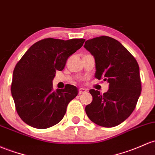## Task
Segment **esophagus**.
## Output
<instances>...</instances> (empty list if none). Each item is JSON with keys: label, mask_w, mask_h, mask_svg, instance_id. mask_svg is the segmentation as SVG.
I'll list each match as a JSON object with an SVG mask.
<instances>
[{"label": "esophagus", "mask_w": 155, "mask_h": 155, "mask_svg": "<svg viewBox=\"0 0 155 155\" xmlns=\"http://www.w3.org/2000/svg\"><path fill=\"white\" fill-rule=\"evenodd\" d=\"M86 90L83 89V88H80V89L79 90V94H82V93H86Z\"/></svg>", "instance_id": "esophagus-1"}]
</instances>
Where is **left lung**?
I'll list each match as a JSON object with an SVG mask.
<instances>
[{"label":"left lung","mask_w":155,"mask_h":155,"mask_svg":"<svg viewBox=\"0 0 155 155\" xmlns=\"http://www.w3.org/2000/svg\"><path fill=\"white\" fill-rule=\"evenodd\" d=\"M86 48L94 57L95 77L107 81V92L90 90L93 101L85 112L93 123L104 127L119 125L135 110L141 92L139 65L118 40L101 36L87 40Z\"/></svg>","instance_id":"left-lung-1"}]
</instances>
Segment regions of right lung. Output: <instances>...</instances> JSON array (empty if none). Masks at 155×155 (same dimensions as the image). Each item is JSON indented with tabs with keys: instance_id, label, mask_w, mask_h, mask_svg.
Listing matches in <instances>:
<instances>
[{
	"instance_id": "obj_1",
	"label": "right lung",
	"mask_w": 155,
	"mask_h": 155,
	"mask_svg": "<svg viewBox=\"0 0 155 155\" xmlns=\"http://www.w3.org/2000/svg\"><path fill=\"white\" fill-rule=\"evenodd\" d=\"M84 41L44 39L32 45L17 63L11 92L17 113L25 124L34 128L47 129L63 118L78 89L66 84L64 89L54 91L52 81L56 71L64 69L68 58Z\"/></svg>"
}]
</instances>
